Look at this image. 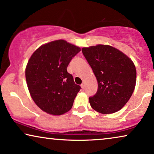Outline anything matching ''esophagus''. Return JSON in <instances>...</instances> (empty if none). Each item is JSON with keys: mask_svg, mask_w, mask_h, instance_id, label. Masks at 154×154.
Segmentation results:
<instances>
[{"mask_svg": "<svg viewBox=\"0 0 154 154\" xmlns=\"http://www.w3.org/2000/svg\"><path fill=\"white\" fill-rule=\"evenodd\" d=\"M81 86V88H83V89H84V88H85V83H82Z\"/></svg>", "mask_w": 154, "mask_h": 154, "instance_id": "esophagus-1", "label": "esophagus"}]
</instances>
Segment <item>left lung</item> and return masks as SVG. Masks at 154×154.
<instances>
[{
	"instance_id": "8db88e82",
	"label": "left lung",
	"mask_w": 154,
	"mask_h": 154,
	"mask_svg": "<svg viewBox=\"0 0 154 154\" xmlns=\"http://www.w3.org/2000/svg\"><path fill=\"white\" fill-rule=\"evenodd\" d=\"M97 80L96 94L90 97L92 108L109 114L119 111L130 100L136 84V69L130 59L110 45L82 49Z\"/></svg>"
}]
</instances>
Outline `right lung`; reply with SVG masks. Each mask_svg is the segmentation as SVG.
<instances>
[{"label": "right lung", "instance_id": "right-lung-1", "mask_svg": "<svg viewBox=\"0 0 154 154\" xmlns=\"http://www.w3.org/2000/svg\"><path fill=\"white\" fill-rule=\"evenodd\" d=\"M80 51L77 46L58 40L41 46L29 59L25 72L29 92L46 113L62 115L72 107L81 88L67 66Z\"/></svg>", "mask_w": 154, "mask_h": 154}]
</instances>
